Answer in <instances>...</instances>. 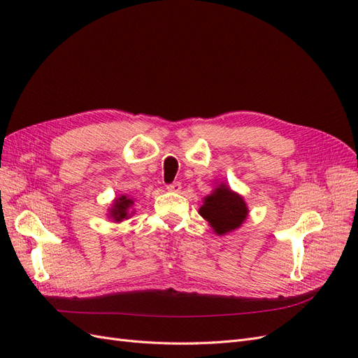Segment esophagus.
<instances>
[{
  "label": "esophagus",
  "mask_w": 358,
  "mask_h": 358,
  "mask_svg": "<svg viewBox=\"0 0 358 358\" xmlns=\"http://www.w3.org/2000/svg\"><path fill=\"white\" fill-rule=\"evenodd\" d=\"M180 188H182V185H180V182H178V180H175L173 183H170V185H167V189L173 191V192H179Z\"/></svg>",
  "instance_id": "1"
}]
</instances>
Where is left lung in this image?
Returning a JSON list of instances; mask_svg holds the SVG:
<instances>
[{
    "label": "left lung",
    "mask_w": 358,
    "mask_h": 358,
    "mask_svg": "<svg viewBox=\"0 0 358 358\" xmlns=\"http://www.w3.org/2000/svg\"><path fill=\"white\" fill-rule=\"evenodd\" d=\"M200 215L212 225L215 233L225 234L239 229L246 220L248 208L243 199L229 187L220 185L204 199Z\"/></svg>",
    "instance_id": "obj_1"
}]
</instances>
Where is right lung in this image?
Instances as JSON below:
<instances>
[{
  "instance_id": "add662e5",
  "label": "right lung",
  "mask_w": 358,
  "mask_h": 358,
  "mask_svg": "<svg viewBox=\"0 0 358 358\" xmlns=\"http://www.w3.org/2000/svg\"><path fill=\"white\" fill-rule=\"evenodd\" d=\"M133 200L131 199H127L125 196H121L119 199H116L113 208L110 210V216L115 220V221H122V220H127L128 218V212H129V208L133 206Z\"/></svg>"
}]
</instances>
